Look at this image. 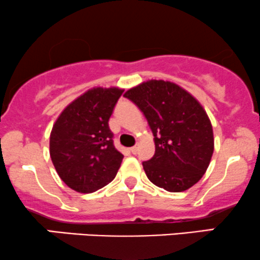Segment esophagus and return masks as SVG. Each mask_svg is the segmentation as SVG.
<instances>
[{"instance_id": "1", "label": "esophagus", "mask_w": 260, "mask_h": 260, "mask_svg": "<svg viewBox=\"0 0 260 260\" xmlns=\"http://www.w3.org/2000/svg\"><path fill=\"white\" fill-rule=\"evenodd\" d=\"M137 149H139V147H137V146H134V147H131V148H130V152L133 153V154H136V153H137Z\"/></svg>"}]
</instances>
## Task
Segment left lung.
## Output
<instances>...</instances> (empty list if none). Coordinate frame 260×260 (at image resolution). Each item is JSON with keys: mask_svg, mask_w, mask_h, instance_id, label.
Here are the masks:
<instances>
[{"mask_svg": "<svg viewBox=\"0 0 260 260\" xmlns=\"http://www.w3.org/2000/svg\"><path fill=\"white\" fill-rule=\"evenodd\" d=\"M124 96L143 112L154 136V155L142 162L149 181L171 193L198 183L214 148L212 125L200 102L175 83L155 79Z\"/></svg>", "mask_w": 260, "mask_h": 260, "instance_id": "8db88e82", "label": "left lung"}]
</instances>
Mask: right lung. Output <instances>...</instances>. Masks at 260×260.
Listing matches in <instances>:
<instances>
[{
    "label": "right lung",
    "mask_w": 260,
    "mask_h": 260,
    "mask_svg": "<svg viewBox=\"0 0 260 260\" xmlns=\"http://www.w3.org/2000/svg\"><path fill=\"white\" fill-rule=\"evenodd\" d=\"M119 88H92L72 101L50 133L49 152L57 175L78 193H92L112 182L124 155L108 126Z\"/></svg>",
    "instance_id": "obj_1"
}]
</instances>
